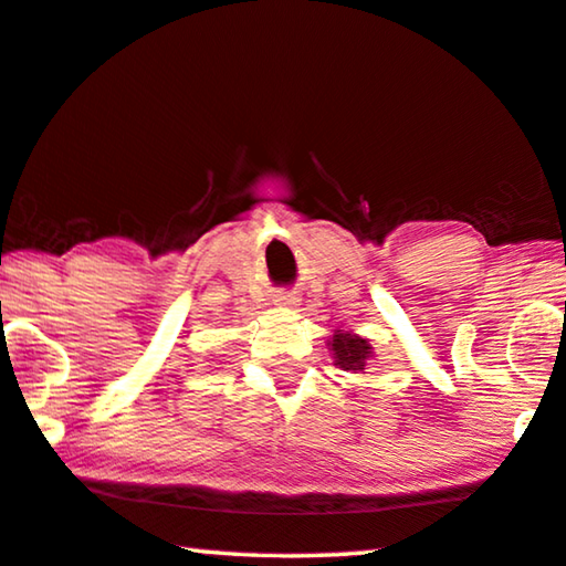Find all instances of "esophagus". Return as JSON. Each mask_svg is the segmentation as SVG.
<instances>
[{
    "instance_id": "1",
    "label": "esophagus",
    "mask_w": 566,
    "mask_h": 566,
    "mask_svg": "<svg viewBox=\"0 0 566 566\" xmlns=\"http://www.w3.org/2000/svg\"><path fill=\"white\" fill-rule=\"evenodd\" d=\"M276 302H280V304H292L294 297H292V294H280V297H276Z\"/></svg>"
}]
</instances>
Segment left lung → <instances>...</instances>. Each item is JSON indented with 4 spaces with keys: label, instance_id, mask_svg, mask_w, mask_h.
<instances>
[{
    "label": "left lung",
    "instance_id": "left-lung-1",
    "mask_svg": "<svg viewBox=\"0 0 566 566\" xmlns=\"http://www.w3.org/2000/svg\"><path fill=\"white\" fill-rule=\"evenodd\" d=\"M332 355H335V365L343 367V370H365V363L370 360V345H367V339L357 337V335H349V332H337L335 337H332Z\"/></svg>",
    "mask_w": 566,
    "mask_h": 566
}]
</instances>
